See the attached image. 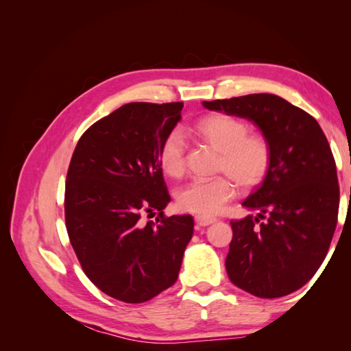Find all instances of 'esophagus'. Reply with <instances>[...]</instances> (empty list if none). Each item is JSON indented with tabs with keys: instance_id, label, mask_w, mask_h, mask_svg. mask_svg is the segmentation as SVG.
Here are the masks:
<instances>
[{
	"instance_id": "34e87169",
	"label": "esophagus",
	"mask_w": 351,
	"mask_h": 351,
	"mask_svg": "<svg viewBox=\"0 0 351 351\" xmlns=\"http://www.w3.org/2000/svg\"><path fill=\"white\" fill-rule=\"evenodd\" d=\"M217 219L215 218H209V217H196L195 218V222L199 226V227H206V226H210L212 222H215Z\"/></svg>"
}]
</instances>
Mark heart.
I'll list each match as a JSON object with an SVG mask.
<instances>
[{
  "label": "heart",
  "instance_id": "1",
  "mask_svg": "<svg viewBox=\"0 0 351 351\" xmlns=\"http://www.w3.org/2000/svg\"><path fill=\"white\" fill-rule=\"evenodd\" d=\"M200 142L219 154L217 171L212 180H193L176 192L180 209L199 217H212L221 212L234 197L236 184L252 190L268 177L272 151L267 137L249 133V125L239 117L215 112L202 117L193 125ZM159 165L168 177H182L186 171V142L178 130L169 132L159 145Z\"/></svg>",
  "mask_w": 351,
  "mask_h": 351
}]
</instances>
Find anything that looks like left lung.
Segmentation results:
<instances>
[{"label":"left lung","instance_id":"1","mask_svg":"<svg viewBox=\"0 0 351 351\" xmlns=\"http://www.w3.org/2000/svg\"><path fill=\"white\" fill-rule=\"evenodd\" d=\"M204 107L253 121L272 151L268 177L243 202L258 217L231 221L228 278L262 299L299 290L322 265L338 218L335 159L321 125L271 93L204 101Z\"/></svg>","mask_w":351,"mask_h":351}]
</instances>
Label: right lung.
<instances>
[{
	"mask_svg": "<svg viewBox=\"0 0 351 351\" xmlns=\"http://www.w3.org/2000/svg\"><path fill=\"white\" fill-rule=\"evenodd\" d=\"M183 102H130L82 134L67 171L69 239L86 277L124 303L171 287L193 236L190 215L165 217L168 195L158 151L182 119ZM160 212L146 223V213Z\"/></svg>",
	"mask_w": 351,
	"mask_h": 351,
	"instance_id": "add662e5",
	"label": "right lung"
}]
</instances>
